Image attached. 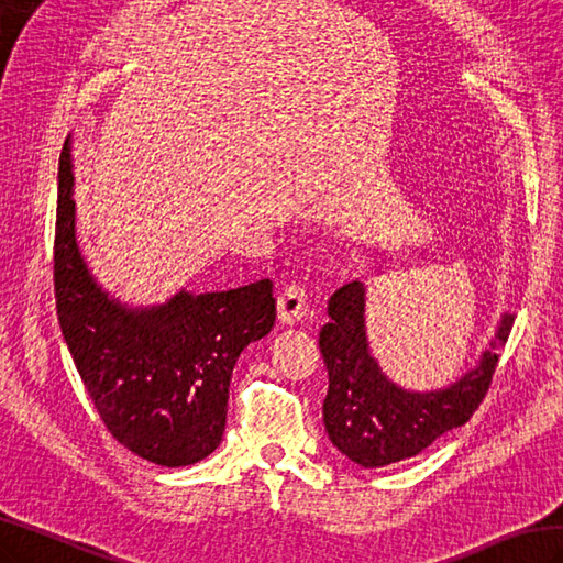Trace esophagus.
Returning <instances> with one entry per match:
<instances>
[{"instance_id": "esophagus-1", "label": "esophagus", "mask_w": 563, "mask_h": 563, "mask_svg": "<svg viewBox=\"0 0 563 563\" xmlns=\"http://www.w3.org/2000/svg\"><path fill=\"white\" fill-rule=\"evenodd\" d=\"M282 324H296L308 314V294L300 286H286L277 300Z\"/></svg>"}]
</instances>
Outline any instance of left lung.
I'll use <instances>...</instances> for the list:
<instances>
[{
	"label": "left lung",
	"mask_w": 563,
	"mask_h": 563,
	"mask_svg": "<svg viewBox=\"0 0 563 563\" xmlns=\"http://www.w3.org/2000/svg\"><path fill=\"white\" fill-rule=\"evenodd\" d=\"M363 279L329 298V322L320 329V351L329 373L322 404L332 444L363 468H382L422 454L449 430L468 422L492 382L499 349L509 339L514 312H501L473 367L440 389H406L387 377L369 351Z\"/></svg>",
	"instance_id": "obj_1"
}]
</instances>
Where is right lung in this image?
Here are the masks:
<instances>
[{
  "mask_svg": "<svg viewBox=\"0 0 563 563\" xmlns=\"http://www.w3.org/2000/svg\"><path fill=\"white\" fill-rule=\"evenodd\" d=\"M59 159L54 291L62 334L107 430L141 459L181 468L222 442L241 351L272 332V282L229 291L178 289L131 306L109 294L76 239L74 153Z\"/></svg>",
  "mask_w": 563,
  "mask_h": 563,
  "instance_id": "add662e5",
  "label": "right lung"
}]
</instances>
